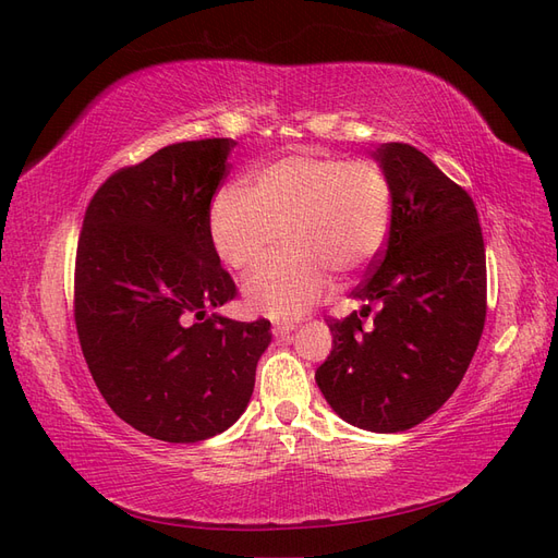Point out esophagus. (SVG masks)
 <instances>
[{
	"label": "esophagus",
	"mask_w": 558,
	"mask_h": 558,
	"mask_svg": "<svg viewBox=\"0 0 558 558\" xmlns=\"http://www.w3.org/2000/svg\"><path fill=\"white\" fill-rule=\"evenodd\" d=\"M293 330H295L293 324H275V328H272L277 340H286V337H289Z\"/></svg>",
	"instance_id": "1"
}]
</instances>
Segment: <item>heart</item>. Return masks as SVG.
I'll return each instance as SVG.
<instances>
[{"mask_svg":"<svg viewBox=\"0 0 558 558\" xmlns=\"http://www.w3.org/2000/svg\"><path fill=\"white\" fill-rule=\"evenodd\" d=\"M391 185L369 160L298 154L265 165L251 189L228 185L209 207V240L232 269H248L279 244L286 251L242 286L251 312L291 320L324 300L330 274L351 275L384 248Z\"/></svg>","mask_w":558,"mask_h":558,"instance_id":"1","label":"heart"}]
</instances>
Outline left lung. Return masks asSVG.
I'll return each instance as SVG.
<instances>
[{"mask_svg":"<svg viewBox=\"0 0 558 558\" xmlns=\"http://www.w3.org/2000/svg\"><path fill=\"white\" fill-rule=\"evenodd\" d=\"M391 185L388 240L353 291L361 314L330 320L332 351L316 384L335 414L402 433L461 384L486 318V256L472 197L410 144L373 150ZM376 310L374 328L362 318Z\"/></svg>","mask_w":558,"mask_h":558,"instance_id":"1","label":"left lung"}]
</instances>
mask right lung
<instances>
[{"label": "right lung", "mask_w": 558, "mask_h": 558, "mask_svg": "<svg viewBox=\"0 0 558 558\" xmlns=\"http://www.w3.org/2000/svg\"><path fill=\"white\" fill-rule=\"evenodd\" d=\"M234 140L181 142L111 174L83 218L74 318L109 408L162 442H199L242 416L269 320L218 314L238 295L209 240Z\"/></svg>", "instance_id": "1"}]
</instances>
